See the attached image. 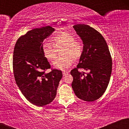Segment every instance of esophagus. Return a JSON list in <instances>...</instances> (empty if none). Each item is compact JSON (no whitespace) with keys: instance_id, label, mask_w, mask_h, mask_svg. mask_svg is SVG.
Wrapping results in <instances>:
<instances>
[{"instance_id":"1","label":"esophagus","mask_w":129,"mask_h":129,"mask_svg":"<svg viewBox=\"0 0 129 129\" xmlns=\"http://www.w3.org/2000/svg\"><path fill=\"white\" fill-rule=\"evenodd\" d=\"M69 71H63L62 72V74H63V76H66V75H68V74L69 73Z\"/></svg>"}]
</instances>
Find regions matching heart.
Wrapping results in <instances>:
<instances>
[{
  "mask_svg": "<svg viewBox=\"0 0 129 129\" xmlns=\"http://www.w3.org/2000/svg\"><path fill=\"white\" fill-rule=\"evenodd\" d=\"M53 44L45 42L42 44V50L44 57L50 62L53 63L56 59L57 51L60 49L61 57L54 62L56 69L66 70L74 63V59H78L83 52V45L76 41L73 34L61 32L53 38Z\"/></svg>",
  "mask_w": 129,
  "mask_h": 129,
  "instance_id": "obj_1",
  "label": "heart"
}]
</instances>
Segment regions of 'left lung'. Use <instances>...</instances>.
I'll return each instance as SVG.
<instances>
[{
	"label": "left lung",
	"mask_w": 129,
	"mask_h": 129,
	"mask_svg": "<svg viewBox=\"0 0 129 129\" xmlns=\"http://www.w3.org/2000/svg\"><path fill=\"white\" fill-rule=\"evenodd\" d=\"M73 28L84 46L79 63L70 72L73 78L72 87L78 98L94 101L107 89L112 73V57L106 40L95 29L85 24L75 25ZM79 68L89 72H79Z\"/></svg>",
	"instance_id": "1"
}]
</instances>
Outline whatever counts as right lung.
I'll return each mask as SVG.
<instances>
[{
	"instance_id": "right-lung-1",
	"label": "right lung",
	"mask_w": 129,
	"mask_h": 129,
	"mask_svg": "<svg viewBox=\"0 0 129 129\" xmlns=\"http://www.w3.org/2000/svg\"><path fill=\"white\" fill-rule=\"evenodd\" d=\"M54 29L50 26L35 28L20 36L13 52V72L16 84L26 100L36 106H45L54 100L62 77L60 70L51 67L44 57L42 46L44 39Z\"/></svg>"
}]
</instances>
